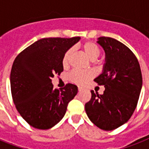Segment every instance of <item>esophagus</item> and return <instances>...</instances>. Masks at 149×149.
Here are the masks:
<instances>
[{
  "instance_id": "obj_1",
  "label": "esophagus",
  "mask_w": 149,
  "mask_h": 149,
  "mask_svg": "<svg viewBox=\"0 0 149 149\" xmlns=\"http://www.w3.org/2000/svg\"><path fill=\"white\" fill-rule=\"evenodd\" d=\"M78 90H79V92H81L83 91V88H82L81 86H78Z\"/></svg>"
}]
</instances>
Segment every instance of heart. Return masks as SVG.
I'll list each match as a JSON object with an SVG mask.
<instances>
[{
	"mask_svg": "<svg viewBox=\"0 0 149 149\" xmlns=\"http://www.w3.org/2000/svg\"><path fill=\"white\" fill-rule=\"evenodd\" d=\"M81 49L84 54L88 57L91 61H95L100 56V49L96 43L93 42H86L81 45ZM72 49H70L65 52L63 57L62 63L64 67H66L69 65L70 57L72 55ZM93 77V73L91 71H78L73 70L69 75V79L71 82L74 84H81L87 81Z\"/></svg>",
	"mask_w": 149,
	"mask_h": 149,
	"instance_id": "b5f03b06",
	"label": "heart"
}]
</instances>
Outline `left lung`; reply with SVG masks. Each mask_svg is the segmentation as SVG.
I'll list each match as a JSON object with an SVG mask.
<instances>
[{
	"instance_id": "8db88e82",
	"label": "left lung",
	"mask_w": 149,
	"mask_h": 149,
	"mask_svg": "<svg viewBox=\"0 0 149 149\" xmlns=\"http://www.w3.org/2000/svg\"><path fill=\"white\" fill-rule=\"evenodd\" d=\"M97 42L105 52V63L94 81L104 86L105 91L102 95L91 91L85 111L97 127L112 131L125 124L134 113L142 77L136 56L126 45L109 37H100Z\"/></svg>"
}]
</instances>
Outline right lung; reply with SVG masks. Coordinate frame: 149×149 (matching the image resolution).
Listing matches in <instances>:
<instances>
[{"label":"right lung","instance_id":"1","mask_svg":"<svg viewBox=\"0 0 149 149\" xmlns=\"http://www.w3.org/2000/svg\"><path fill=\"white\" fill-rule=\"evenodd\" d=\"M79 40L80 37L42 38L15 58L10 77L14 104L35 128L49 129L58 124L77 95L76 85L68 84L58 91L53 88L52 78L63 72L64 54Z\"/></svg>","mask_w":149,"mask_h":149}]
</instances>
